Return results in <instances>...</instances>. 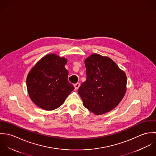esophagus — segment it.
Listing matches in <instances>:
<instances>
[{
  "label": "esophagus",
  "instance_id": "obj_1",
  "mask_svg": "<svg viewBox=\"0 0 156 156\" xmlns=\"http://www.w3.org/2000/svg\"><path fill=\"white\" fill-rule=\"evenodd\" d=\"M74 88H75V89H76V90H77V89H79V88L80 87V83H77L74 84Z\"/></svg>",
  "mask_w": 156,
  "mask_h": 156
}]
</instances>
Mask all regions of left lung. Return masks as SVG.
Segmentation results:
<instances>
[{
    "instance_id": "obj_1",
    "label": "left lung",
    "mask_w": 156,
    "mask_h": 156,
    "mask_svg": "<svg viewBox=\"0 0 156 156\" xmlns=\"http://www.w3.org/2000/svg\"><path fill=\"white\" fill-rule=\"evenodd\" d=\"M87 80L78 89L83 106L95 115L111 111L122 100L127 77L110 58L93 53L85 60Z\"/></svg>"
}]
</instances>
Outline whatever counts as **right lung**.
I'll list each match as a JSON object with an SVG mask.
<instances>
[{
  "mask_svg": "<svg viewBox=\"0 0 156 156\" xmlns=\"http://www.w3.org/2000/svg\"><path fill=\"white\" fill-rule=\"evenodd\" d=\"M67 62L64 57L48 54L30 70L27 89L30 99L39 108L45 111L58 108L74 89L68 80Z\"/></svg>",
  "mask_w": 156,
  "mask_h": 156,
  "instance_id": "1",
  "label": "right lung"
}]
</instances>
